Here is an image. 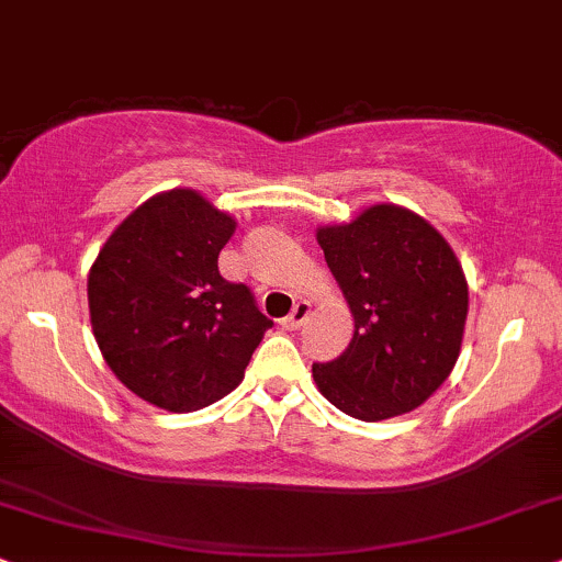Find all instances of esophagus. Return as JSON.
Instances as JSON below:
<instances>
[{"label":"esophagus","instance_id":"esophagus-1","mask_svg":"<svg viewBox=\"0 0 562 562\" xmlns=\"http://www.w3.org/2000/svg\"><path fill=\"white\" fill-rule=\"evenodd\" d=\"M310 310H313V307H310V302H296V307L292 310V315H289L286 321H283V328H286V330L300 328V325L310 317Z\"/></svg>","mask_w":562,"mask_h":562}]
</instances>
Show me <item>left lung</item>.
Masks as SVG:
<instances>
[{
    "instance_id": "1",
    "label": "left lung",
    "mask_w": 562,
    "mask_h": 562,
    "mask_svg": "<svg viewBox=\"0 0 562 562\" xmlns=\"http://www.w3.org/2000/svg\"><path fill=\"white\" fill-rule=\"evenodd\" d=\"M315 237L355 317L344 355L313 364L317 391L362 422L414 412L461 355L469 283L453 247L396 203L317 226Z\"/></svg>"
}]
</instances>
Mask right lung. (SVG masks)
<instances>
[{
    "label": "right lung",
    "instance_id": "1",
    "mask_svg": "<svg viewBox=\"0 0 562 562\" xmlns=\"http://www.w3.org/2000/svg\"><path fill=\"white\" fill-rule=\"evenodd\" d=\"M237 218L190 187L137 205L88 273L95 344L137 398L198 412L241 383L270 323L245 283L218 273Z\"/></svg>",
    "mask_w": 562,
    "mask_h": 562
}]
</instances>
